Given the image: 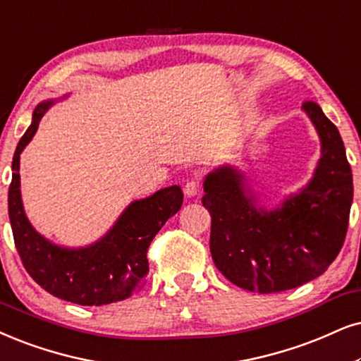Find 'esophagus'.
I'll use <instances>...</instances> for the list:
<instances>
[{"label": "esophagus", "mask_w": 361, "mask_h": 361, "mask_svg": "<svg viewBox=\"0 0 361 361\" xmlns=\"http://www.w3.org/2000/svg\"><path fill=\"white\" fill-rule=\"evenodd\" d=\"M200 193V183L196 180H191L185 185V195L186 196H196Z\"/></svg>", "instance_id": "esophagus-1"}]
</instances>
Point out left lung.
<instances>
[{
  "instance_id": "left-lung-1",
  "label": "left lung",
  "mask_w": 361,
  "mask_h": 361,
  "mask_svg": "<svg viewBox=\"0 0 361 361\" xmlns=\"http://www.w3.org/2000/svg\"><path fill=\"white\" fill-rule=\"evenodd\" d=\"M303 111L320 138V159L303 188L276 208L257 203L243 171L221 165L204 178L203 207L212 214L209 252L240 288L278 293L323 275L338 257L353 202L343 140L317 103Z\"/></svg>"
}]
</instances>
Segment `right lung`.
<instances>
[{
  "mask_svg": "<svg viewBox=\"0 0 361 361\" xmlns=\"http://www.w3.org/2000/svg\"><path fill=\"white\" fill-rule=\"evenodd\" d=\"M68 98L65 94L63 98ZM59 99L41 102L13 157L8 213L15 245L30 276L56 298L102 307L130 298L143 286L149 271L147 252L161 226L183 204L178 185L135 200L123 209L109 230L94 243L70 248L38 233L26 216L20 190V154L28 147L44 113Z\"/></svg>",
  "mask_w": 361,
  "mask_h": 361,
  "instance_id": "add662e5",
  "label": "right lung"
}]
</instances>
